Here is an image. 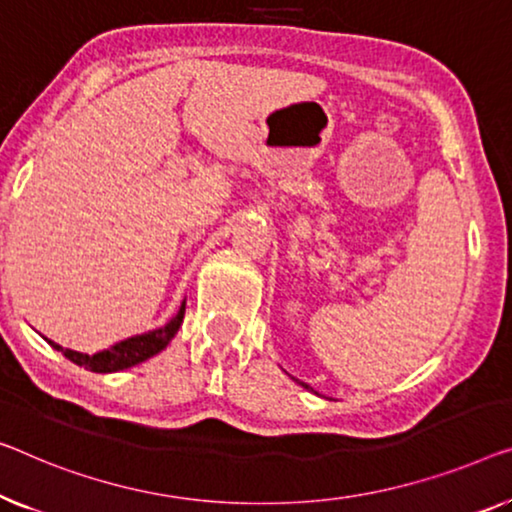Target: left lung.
<instances>
[{
	"label": "left lung",
	"mask_w": 512,
	"mask_h": 512,
	"mask_svg": "<svg viewBox=\"0 0 512 512\" xmlns=\"http://www.w3.org/2000/svg\"><path fill=\"white\" fill-rule=\"evenodd\" d=\"M296 381V384H299V386H303V388H310L308 384H305V381H299V379H294Z\"/></svg>",
	"instance_id": "obj_1"
}]
</instances>
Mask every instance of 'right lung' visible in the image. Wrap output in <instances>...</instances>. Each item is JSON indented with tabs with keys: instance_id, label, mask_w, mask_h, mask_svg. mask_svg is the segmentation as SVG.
I'll return each mask as SVG.
<instances>
[{
	"instance_id": "obj_1",
	"label": "right lung",
	"mask_w": 512,
	"mask_h": 512,
	"mask_svg": "<svg viewBox=\"0 0 512 512\" xmlns=\"http://www.w3.org/2000/svg\"><path fill=\"white\" fill-rule=\"evenodd\" d=\"M183 312H186V299L181 301L179 305V312L174 315L170 322L160 326V329L154 331H147V333H140V335H133V338H126L117 342V345H112L108 349H103V352H96V354H82V352H73V349H64L57 342H50V347H55L57 352L64 354L68 361H73L75 365H80V368L91 370V372H119V370H126V368H133L137 363H144L147 358L156 356L158 352H163V349L170 345V340L177 335L179 326L183 322Z\"/></svg>"
}]
</instances>
